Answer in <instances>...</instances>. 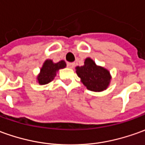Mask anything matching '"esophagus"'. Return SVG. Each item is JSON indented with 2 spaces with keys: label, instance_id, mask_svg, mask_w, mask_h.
I'll return each instance as SVG.
<instances>
[{
  "label": "esophagus",
  "instance_id": "obj_1",
  "mask_svg": "<svg viewBox=\"0 0 145 145\" xmlns=\"http://www.w3.org/2000/svg\"><path fill=\"white\" fill-rule=\"evenodd\" d=\"M74 63H68V64H67V66H68V68H69V69H72V68L74 67Z\"/></svg>",
  "mask_w": 145,
  "mask_h": 145
}]
</instances>
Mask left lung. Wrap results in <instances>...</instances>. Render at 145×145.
I'll return each instance as SVG.
<instances>
[{"instance_id": "8db88e82", "label": "left lung", "mask_w": 145, "mask_h": 145, "mask_svg": "<svg viewBox=\"0 0 145 145\" xmlns=\"http://www.w3.org/2000/svg\"><path fill=\"white\" fill-rule=\"evenodd\" d=\"M76 72L87 89L95 92L107 89L112 78L108 69L97 65L91 57L84 60V65L76 67Z\"/></svg>"}]
</instances>
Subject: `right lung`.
<instances>
[{
	"label": "right lung",
	"instance_id": "right-lung-1",
	"mask_svg": "<svg viewBox=\"0 0 145 145\" xmlns=\"http://www.w3.org/2000/svg\"><path fill=\"white\" fill-rule=\"evenodd\" d=\"M65 67L66 63L63 60L60 61L59 62L54 63L52 60L46 59L40 69V72L37 76V83L40 85L47 84L54 79L59 69Z\"/></svg>",
	"mask_w": 145,
	"mask_h": 145
}]
</instances>
